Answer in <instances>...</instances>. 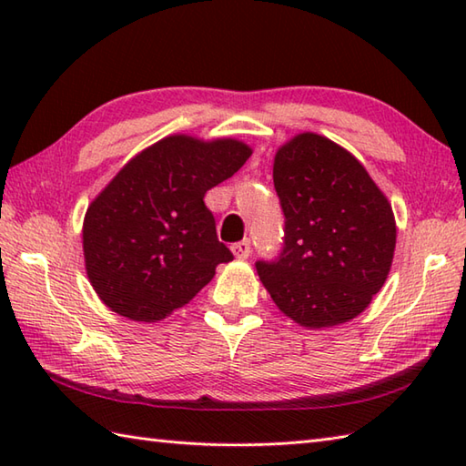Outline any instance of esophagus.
<instances>
[{
  "label": "esophagus",
  "instance_id": "esophagus-1",
  "mask_svg": "<svg viewBox=\"0 0 466 466\" xmlns=\"http://www.w3.org/2000/svg\"><path fill=\"white\" fill-rule=\"evenodd\" d=\"M232 252L238 260H246L250 256V240H242V242H236L232 244Z\"/></svg>",
  "mask_w": 466,
  "mask_h": 466
}]
</instances>
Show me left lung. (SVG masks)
Masks as SVG:
<instances>
[{
	"instance_id": "8db88e82",
	"label": "left lung",
	"mask_w": 466,
	"mask_h": 466,
	"mask_svg": "<svg viewBox=\"0 0 466 466\" xmlns=\"http://www.w3.org/2000/svg\"><path fill=\"white\" fill-rule=\"evenodd\" d=\"M284 212L276 260L256 270L274 304L306 329L359 316L390 272L397 224L386 196L344 147L304 132L274 157Z\"/></svg>"
}]
</instances>
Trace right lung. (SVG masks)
<instances>
[{"label": "right lung", "instance_id": "1", "mask_svg": "<svg viewBox=\"0 0 466 466\" xmlns=\"http://www.w3.org/2000/svg\"><path fill=\"white\" fill-rule=\"evenodd\" d=\"M250 146L176 134L132 157L84 218L86 272L116 314L156 322L182 309L234 256L204 204L234 176Z\"/></svg>", "mask_w": 466, "mask_h": 466}]
</instances>
